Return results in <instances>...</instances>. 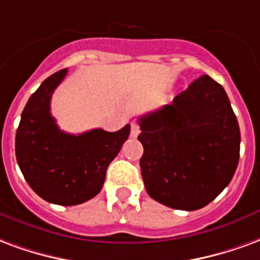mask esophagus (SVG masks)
Here are the masks:
<instances>
[{"label":"esophagus","instance_id":"34e87169","mask_svg":"<svg viewBox=\"0 0 260 260\" xmlns=\"http://www.w3.org/2000/svg\"><path fill=\"white\" fill-rule=\"evenodd\" d=\"M138 134H140V126H138L136 122H133L132 123V130H130V137L136 138Z\"/></svg>","mask_w":260,"mask_h":260}]
</instances>
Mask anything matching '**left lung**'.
I'll list each match as a JSON object with an SVG mask.
<instances>
[{
	"instance_id": "obj_1",
	"label": "left lung",
	"mask_w": 260,
	"mask_h": 260,
	"mask_svg": "<svg viewBox=\"0 0 260 260\" xmlns=\"http://www.w3.org/2000/svg\"><path fill=\"white\" fill-rule=\"evenodd\" d=\"M138 124L140 166L151 198L173 209L197 210L229 185L241 134L226 91L212 77L201 76Z\"/></svg>"
}]
</instances>
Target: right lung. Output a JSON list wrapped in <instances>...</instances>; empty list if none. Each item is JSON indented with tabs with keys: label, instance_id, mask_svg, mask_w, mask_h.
<instances>
[{
	"label": "right lung",
	"instance_id": "1",
	"mask_svg": "<svg viewBox=\"0 0 260 260\" xmlns=\"http://www.w3.org/2000/svg\"><path fill=\"white\" fill-rule=\"evenodd\" d=\"M68 69L45 79L26 104L15 152L24 180L43 200L79 205L101 191L109 164L128 138L130 124L115 133L94 128L79 136L62 132L51 115V96Z\"/></svg>",
	"mask_w": 260,
	"mask_h": 260
}]
</instances>
